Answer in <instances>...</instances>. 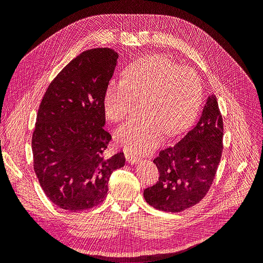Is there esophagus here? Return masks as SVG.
Instances as JSON below:
<instances>
[{"instance_id":"esophagus-1","label":"esophagus","mask_w":263,"mask_h":263,"mask_svg":"<svg viewBox=\"0 0 263 263\" xmlns=\"http://www.w3.org/2000/svg\"><path fill=\"white\" fill-rule=\"evenodd\" d=\"M126 160L128 161V163H130V164H136L140 161V159L136 156L130 155V154H126Z\"/></svg>"}]
</instances>
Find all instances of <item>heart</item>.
Wrapping results in <instances>:
<instances>
[{"label": "heart", "mask_w": 263, "mask_h": 263, "mask_svg": "<svg viewBox=\"0 0 263 263\" xmlns=\"http://www.w3.org/2000/svg\"><path fill=\"white\" fill-rule=\"evenodd\" d=\"M141 103L142 117L118 127L115 140L134 155L146 154L169 136L184 130L194 119L202 99V84L193 70L180 68L160 55L138 59L125 70L121 80H110L104 94L106 116L121 122Z\"/></svg>", "instance_id": "b5f03b06"}]
</instances>
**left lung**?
<instances>
[{
	"label": "left lung",
	"mask_w": 263,
	"mask_h": 263,
	"mask_svg": "<svg viewBox=\"0 0 263 263\" xmlns=\"http://www.w3.org/2000/svg\"><path fill=\"white\" fill-rule=\"evenodd\" d=\"M222 136V118L216 97L212 94L193 128L154 159L159 180L144 191L146 202L157 210L178 213L203 200L220 161Z\"/></svg>",
	"instance_id": "1"
}]
</instances>
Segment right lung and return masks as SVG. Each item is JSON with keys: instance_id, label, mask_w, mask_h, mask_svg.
Wrapping results in <instances>:
<instances>
[{"instance_id": "1", "label": "right lung", "mask_w": 263, "mask_h": 263, "mask_svg": "<svg viewBox=\"0 0 263 263\" xmlns=\"http://www.w3.org/2000/svg\"><path fill=\"white\" fill-rule=\"evenodd\" d=\"M118 54L110 48L83 51L49 84L31 138L34 170L47 197L69 212L90 210L107 194L123 153L105 158L112 139L104 130L105 90Z\"/></svg>"}]
</instances>
